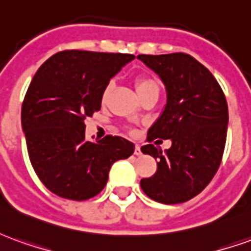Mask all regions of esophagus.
I'll return each mask as SVG.
<instances>
[{"label": "esophagus", "mask_w": 251, "mask_h": 251, "mask_svg": "<svg viewBox=\"0 0 251 251\" xmlns=\"http://www.w3.org/2000/svg\"><path fill=\"white\" fill-rule=\"evenodd\" d=\"M134 154H136V156H141L142 154L141 147H140V145H136V148H134Z\"/></svg>", "instance_id": "obj_1"}]
</instances>
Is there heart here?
Segmentation results:
<instances>
[{"instance_id": "heart-1", "label": "heart", "mask_w": 251, "mask_h": 251, "mask_svg": "<svg viewBox=\"0 0 251 251\" xmlns=\"http://www.w3.org/2000/svg\"><path fill=\"white\" fill-rule=\"evenodd\" d=\"M136 87H137V93H140V91H142V90H147V88H151V87H158V86H157V83L154 82L153 79H149V77H140V79H137ZM110 88H111V83L104 87L103 93H102V100H103V102L107 99V97H109Z\"/></svg>"}]
</instances>
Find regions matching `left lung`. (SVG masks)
I'll return each instance as SVG.
<instances>
[{
	"instance_id": "obj_1",
	"label": "left lung",
	"mask_w": 251,
	"mask_h": 251,
	"mask_svg": "<svg viewBox=\"0 0 251 251\" xmlns=\"http://www.w3.org/2000/svg\"><path fill=\"white\" fill-rule=\"evenodd\" d=\"M137 57L157 74L167 93L148 141L172 142L165 152L152 144L141 148L157 158V171L140 184L158 203H184L207 187L221 165L228 124L226 98L214 75L187 53Z\"/></svg>"
}]
</instances>
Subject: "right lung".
<instances>
[{"instance_id": "obj_1", "label": "right lung", "mask_w": 251, "mask_h": 251, "mask_svg": "<svg viewBox=\"0 0 251 251\" xmlns=\"http://www.w3.org/2000/svg\"><path fill=\"white\" fill-rule=\"evenodd\" d=\"M134 57L63 51L35 74L21 109V126L36 175L57 196L94 198L104 188L111 165L134 152V144L122 137L84 138V118L100 109L110 79Z\"/></svg>"}]
</instances>
